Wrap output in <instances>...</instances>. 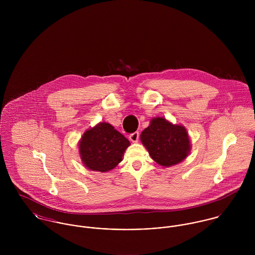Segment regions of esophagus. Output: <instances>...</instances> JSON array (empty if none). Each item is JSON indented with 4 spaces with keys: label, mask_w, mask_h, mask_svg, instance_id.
<instances>
[{
    "label": "esophagus",
    "mask_w": 255,
    "mask_h": 255,
    "mask_svg": "<svg viewBox=\"0 0 255 255\" xmlns=\"http://www.w3.org/2000/svg\"><path fill=\"white\" fill-rule=\"evenodd\" d=\"M129 139L132 141V142H138V139H139V132L138 131H135L133 133H131L129 135Z\"/></svg>",
    "instance_id": "esophagus-1"
}]
</instances>
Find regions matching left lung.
Returning a JSON list of instances; mask_svg holds the SVG:
<instances>
[{
    "label": "left lung",
    "instance_id": "1",
    "mask_svg": "<svg viewBox=\"0 0 255 255\" xmlns=\"http://www.w3.org/2000/svg\"><path fill=\"white\" fill-rule=\"evenodd\" d=\"M140 140L151 158L159 165L171 167L183 161L190 151L187 131L164 118H154L140 134Z\"/></svg>",
    "mask_w": 255,
    "mask_h": 255
}]
</instances>
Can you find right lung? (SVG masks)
Listing matches in <instances>:
<instances>
[{
    "label": "right lung",
    "instance_id": "1",
    "mask_svg": "<svg viewBox=\"0 0 255 255\" xmlns=\"http://www.w3.org/2000/svg\"><path fill=\"white\" fill-rule=\"evenodd\" d=\"M79 154L87 169L108 172L122 160L129 141L108 123L87 129L79 141Z\"/></svg>",
    "mask_w": 255,
    "mask_h": 255
}]
</instances>
